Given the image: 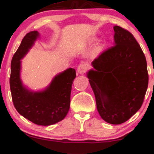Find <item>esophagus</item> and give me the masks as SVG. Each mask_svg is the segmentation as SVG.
<instances>
[{
  "label": "esophagus",
  "instance_id": "obj_1",
  "mask_svg": "<svg viewBox=\"0 0 154 154\" xmlns=\"http://www.w3.org/2000/svg\"><path fill=\"white\" fill-rule=\"evenodd\" d=\"M88 66L85 64H80L79 66L77 67V72L79 74H83L84 72L87 71Z\"/></svg>",
  "mask_w": 154,
  "mask_h": 154
}]
</instances>
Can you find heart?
<instances>
[{
    "label": "heart",
    "mask_w": 154,
    "mask_h": 154,
    "mask_svg": "<svg viewBox=\"0 0 154 154\" xmlns=\"http://www.w3.org/2000/svg\"><path fill=\"white\" fill-rule=\"evenodd\" d=\"M100 51H101V48H100V47H99V48H98L94 51V55L96 56H98V54H100Z\"/></svg>",
    "instance_id": "heart-1"
}]
</instances>
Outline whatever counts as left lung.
I'll list each match as a JSON object with an SVG mask.
<instances>
[{
  "label": "left lung",
  "instance_id": "8db88e82",
  "mask_svg": "<svg viewBox=\"0 0 154 154\" xmlns=\"http://www.w3.org/2000/svg\"><path fill=\"white\" fill-rule=\"evenodd\" d=\"M113 30L114 46L92 62L87 77L101 118L120 124L142 106L149 77L145 56L133 35L118 26Z\"/></svg>",
  "mask_w": 154,
  "mask_h": 154
}]
</instances>
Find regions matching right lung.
<instances>
[{"label": "right lung", "mask_w": 154, "mask_h": 154, "mask_svg": "<svg viewBox=\"0 0 154 154\" xmlns=\"http://www.w3.org/2000/svg\"><path fill=\"white\" fill-rule=\"evenodd\" d=\"M39 36L40 34L36 30L27 33L13 56L10 89L15 108L21 116L35 124L49 126L62 120L69 112L76 71L69 68L60 72L43 90L33 91L25 86L21 79V60Z\"/></svg>", "instance_id": "add662e5"}]
</instances>
